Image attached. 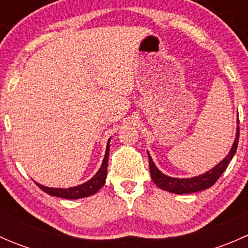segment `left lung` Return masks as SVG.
Masks as SVG:
<instances>
[{
  "instance_id": "left-lung-1",
  "label": "left lung",
  "mask_w": 248,
  "mask_h": 248,
  "mask_svg": "<svg viewBox=\"0 0 248 248\" xmlns=\"http://www.w3.org/2000/svg\"><path fill=\"white\" fill-rule=\"evenodd\" d=\"M239 134L240 129L239 127H237L236 138H235L234 144H232L231 152H229L228 156H227L223 161L219 162V163L217 164L215 168H212L211 170L206 171L202 175H199V176L191 177V179H176V177H170L164 175L163 172L159 171L158 169H157L154 161H152L151 156H150L149 152H147V155H149V166L150 172H151V179L154 180V182L159 187V188L176 194L194 193V192H199L202 191V189L209 188V187H211L212 185L219 179V176L223 174V171L226 170L228 164L231 163L232 158L234 157L235 152H236L237 144H239Z\"/></svg>"
}]
</instances>
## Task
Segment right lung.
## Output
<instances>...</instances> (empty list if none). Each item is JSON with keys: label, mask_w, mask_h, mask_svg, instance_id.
<instances>
[{"label": "right lung", "mask_w": 248, "mask_h": 248, "mask_svg": "<svg viewBox=\"0 0 248 248\" xmlns=\"http://www.w3.org/2000/svg\"><path fill=\"white\" fill-rule=\"evenodd\" d=\"M109 141L107 145V151L106 156H104L103 163L102 167L99 168V170L97 171V174L92 177L91 180H89L85 184L79 185V186L71 187V188H50V187H46L43 185L37 184V186L41 189H43L44 192L50 196L54 197H60V198L64 199H79V198H85V197H90L92 194H94L96 192L99 191L102 186L106 184V177H107V169H108V157H109Z\"/></svg>", "instance_id": "obj_1"}]
</instances>
